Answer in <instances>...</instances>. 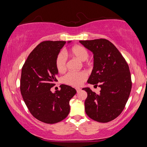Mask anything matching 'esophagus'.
<instances>
[{"label": "esophagus", "mask_w": 147, "mask_h": 147, "mask_svg": "<svg viewBox=\"0 0 147 147\" xmlns=\"http://www.w3.org/2000/svg\"><path fill=\"white\" fill-rule=\"evenodd\" d=\"M76 92H77V93H78V92L80 91L81 89H80V88H76Z\"/></svg>", "instance_id": "obj_1"}]
</instances>
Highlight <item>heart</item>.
Returning <instances> with one entry per match:
<instances>
[{"label": "heart", "mask_w": 147, "mask_h": 147, "mask_svg": "<svg viewBox=\"0 0 147 147\" xmlns=\"http://www.w3.org/2000/svg\"><path fill=\"white\" fill-rule=\"evenodd\" d=\"M69 54L78 60L84 61L88 59L89 53L88 50L82 45H74L69 50ZM56 66L58 72H63L67 67V58L63 53L58 54L56 59ZM87 74L84 72L79 73H69L63 77L65 83L73 86H80L86 80Z\"/></svg>", "instance_id": "heart-1"}]
</instances>
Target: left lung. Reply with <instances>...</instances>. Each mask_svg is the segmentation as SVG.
<instances>
[{"mask_svg": "<svg viewBox=\"0 0 147 147\" xmlns=\"http://www.w3.org/2000/svg\"><path fill=\"white\" fill-rule=\"evenodd\" d=\"M93 54V69L88 83L100 88L96 94L90 88L85 111L89 117L99 123H108L120 115L125 107L131 89L128 63L114 45L106 39L80 41Z\"/></svg>", "mask_w": 147, "mask_h": 147, "instance_id": "8db88e82", "label": "left lung"}]
</instances>
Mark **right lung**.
I'll use <instances>...</instances> for the list:
<instances>
[{"instance_id":"right-lung-1","label":"right lung","mask_w":147,"mask_h":147,"mask_svg":"<svg viewBox=\"0 0 147 147\" xmlns=\"http://www.w3.org/2000/svg\"><path fill=\"white\" fill-rule=\"evenodd\" d=\"M65 43L64 41L41 42L29 54L22 68V96L32 115L45 123L54 124L65 119L70 111L69 101L76 93L75 89L64 84L59 91L54 93L51 91L58 82L56 57Z\"/></svg>"}]
</instances>
